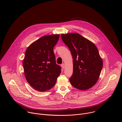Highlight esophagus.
<instances>
[{
  "label": "esophagus",
  "mask_w": 122,
  "mask_h": 122,
  "mask_svg": "<svg viewBox=\"0 0 122 122\" xmlns=\"http://www.w3.org/2000/svg\"><path fill=\"white\" fill-rule=\"evenodd\" d=\"M61 67H62L63 69H64L65 68V64L64 63H63L61 64Z\"/></svg>",
  "instance_id": "1"
}]
</instances>
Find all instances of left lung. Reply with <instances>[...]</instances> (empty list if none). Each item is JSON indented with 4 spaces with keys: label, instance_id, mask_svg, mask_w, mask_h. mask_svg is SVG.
<instances>
[{
    "label": "left lung",
    "instance_id": "1",
    "mask_svg": "<svg viewBox=\"0 0 122 122\" xmlns=\"http://www.w3.org/2000/svg\"><path fill=\"white\" fill-rule=\"evenodd\" d=\"M61 37L72 56L73 74L69 79L71 84L81 90L91 88L97 82L103 66L97 47L77 33L62 34Z\"/></svg>",
    "mask_w": 122,
    "mask_h": 122
}]
</instances>
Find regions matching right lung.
I'll return each instance as SVG.
<instances>
[{
	"instance_id": "right-lung-1",
	"label": "right lung",
	"mask_w": 122,
	"mask_h": 122,
	"mask_svg": "<svg viewBox=\"0 0 122 122\" xmlns=\"http://www.w3.org/2000/svg\"><path fill=\"white\" fill-rule=\"evenodd\" d=\"M59 36V34L43 36L26 50L23 63L25 75L30 86L40 92L53 87L61 72L53 51Z\"/></svg>"
}]
</instances>
